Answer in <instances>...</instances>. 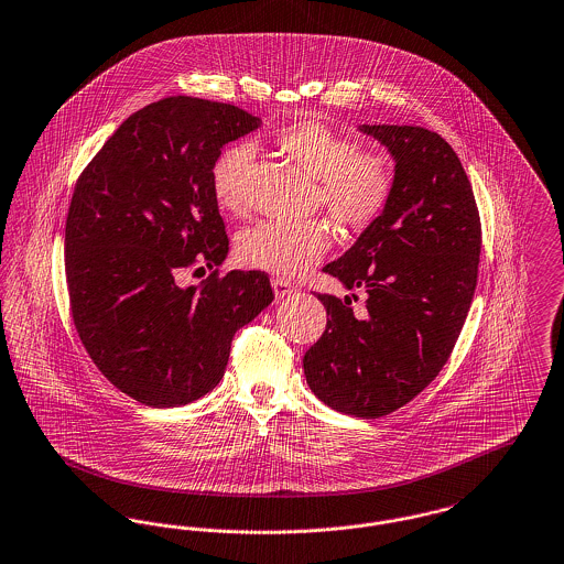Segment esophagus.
Returning <instances> with one entry per match:
<instances>
[{"instance_id":"34e87169","label":"esophagus","mask_w":564,"mask_h":564,"mask_svg":"<svg viewBox=\"0 0 564 564\" xmlns=\"http://www.w3.org/2000/svg\"><path fill=\"white\" fill-rule=\"evenodd\" d=\"M272 290H274L276 300L290 299V296L296 292L294 285L288 283V281H283V279H272Z\"/></svg>"}]
</instances>
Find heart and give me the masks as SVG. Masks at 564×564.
I'll list each match as a JSON object with an SVG mask.
<instances>
[{"mask_svg": "<svg viewBox=\"0 0 564 564\" xmlns=\"http://www.w3.org/2000/svg\"><path fill=\"white\" fill-rule=\"evenodd\" d=\"M274 144L319 181V202L336 224L365 230L388 206L394 189L392 162L381 153H362L351 135L334 132L319 121H299L274 133ZM253 158L251 144L234 142L210 166L213 196L232 215L247 210ZM328 249L330 232L322 224L264 221L238 234L236 240L240 264L285 279L308 272Z\"/></svg>", "mask_w": 564, "mask_h": 564, "instance_id": "heart-1", "label": "heart"}]
</instances>
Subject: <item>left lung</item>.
Here are the masks:
<instances>
[{"instance_id":"left-lung-1","label":"left lung","mask_w":564,"mask_h":564,"mask_svg":"<svg viewBox=\"0 0 564 564\" xmlns=\"http://www.w3.org/2000/svg\"><path fill=\"white\" fill-rule=\"evenodd\" d=\"M394 160L383 213L324 272L362 290L354 315L319 294L328 313L304 354L311 392L334 411L381 417L417 397L445 366L468 315L481 251V224L456 151L415 126H360ZM356 299V294H351Z\"/></svg>"}]
</instances>
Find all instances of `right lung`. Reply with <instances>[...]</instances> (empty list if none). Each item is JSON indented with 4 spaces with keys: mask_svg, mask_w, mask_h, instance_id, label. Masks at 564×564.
I'll return each mask as SVG.
<instances>
[{
    "mask_svg": "<svg viewBox=\"0 0 564 564\" xmlns=\"http://www.w3.org/2000/svg\"><path fill=\"white\" fill-rule=\"evenodd\" d=\"M260 126L232 104L164 98L128 117L76 181L66 221L74 326L101 375L142 404L208 394L236 330L274 300L260 270L176 281L181 268L228 258L210 166Z\"/></svg>",
    "mask_w": 564,
    "mask_h": 564,
    "instance_id": "add662e5",
    "label": "right lung"
}]
</instances>
